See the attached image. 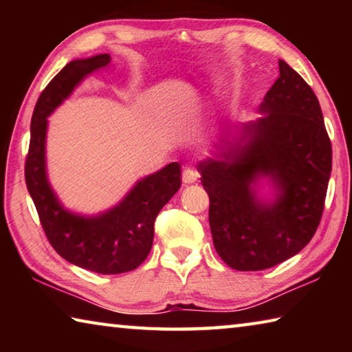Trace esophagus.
<instances>
[{
  "mask_svg": "<svg viewBox=\"0 0 352 352\" xmlns=\"http://www.w3.org/2000/svg\"><path fill=\"white\" fill-rule=\"evenodd\" d=\"M182 178H183V183H186V184L195 183V182L199 180V172L195 170V169H192V168H186V169L183 170Z\"/></svg>",
  "mask_w": 352,
  "mask_h": 352,
  "instance_id": "esophagus-1",
  "label": "esophagus"
}]
</instances>
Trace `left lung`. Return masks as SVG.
I'll list each match as a JSON object with an SVG mask.
<instances>
[{"label":"left lung","mask_w":352,"mask_h":352,"mask_svg":"<svg viewBox=\"0 0 352 352\" xmlns=\"http://www.w3.org/2000/svg\"><path fill=\"white\" fill-rule=\"evenodd\" d=\"M259 113L264 116L241 124L233 141L222 140L216 158L197 166L210 195L214 248L241 272L270 269L311 242L332 169L318 99L284 60ZM261 177L276 190L272 201L255 190Z\"/></svg>","instance_id":"1"}]
</instances>
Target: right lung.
Returning <instances> with one entry per match:
<instances>
[{"label": "right lung", "instance_id": "1", "mask_svg": "<svg viewBox=\"0 0 352 352\" xmlns=\"http://www.w3.org/2000/svg\"><path fill=\"white\" fill-rule=\"evenodd\" d=\"M110 56L99 54L65 65L40 94L31 119V142L25 178L40 223L52 248L71 264L102 275L135 270L151 253L153 223L162 208L182 186L180 164L170 163L147 175L116 206L98 216L65 210L46 175L47 116L74 88L96 71L109 67Z\"/></svg>", "mask_w": 352, "mask_h": 352}]
</instances>
